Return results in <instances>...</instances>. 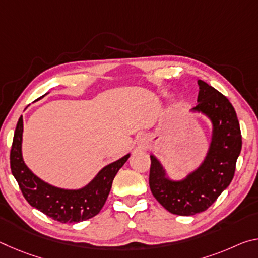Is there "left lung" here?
<instances>
[{"mask_svg":"<svg viewBox=\"0 0 258 258\" xmlns=\"http://www.w3.org/2000/svg\"><path fill=\"white\" fill-rule=\"evenodd\" d=\"M198 103L192 110L202 111L213 123V137L204 163L184 180L166 177L163 166L150 156L149 185L154 197L169 213L190 216L212 206L232 181L242 140L237 113L221 92L198 81Z\"/></svg>","mask_w":258,"mask_h":258,"instance_id":"left-lung-1","label":"left lung"}]
</instances>
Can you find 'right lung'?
I'll use <instances>...</instances> for the list:
<instances>
[{"mask_svg":"<svg viewBox=\"0 0 258 258\" xmlns=\"http://www.w3.org/2000/svg\"><path fill=\"white\" fill-rule=\"evenodd\" d=\"M21 140L23 116L17 123L10 151L12 175L30 206L61 223H78L99 214L108 198L117 172L130 157L126 155L103 167L83 189L64 190L47 184L29 171L21 156Z\"/></svg>","mask_w":258,"mask_h":258,"instance_id":"1","label":"right lung"}]
</instances>
